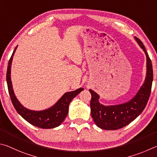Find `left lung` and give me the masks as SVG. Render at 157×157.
<instances>
[{
  "label": "left lung",
  "mask_w": 157,
  "mask_h": 157,
  "mask_svg": "<svg viewBox=\"0 0 157 157\" xmlns=\"http://www.w3.org/2000/svg\"><path fill=\"white\" fill-rule=\"evenodd\" d=\"M134 38L145 52L147 68L145 81L136 95L124 103L104 105L99 102V95L92 90H89L92 94L90 102L92 117L95 124L103 130H115L128 125L141 114L149 99L153 81L152 61L141 40L136 37Z\"/></svg>",
  "instance_id": "1"
}]
</instances>
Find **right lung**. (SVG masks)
Wrapping results in <instances>:
<instances>
[{"label":"right lung","instance_id":"1","mask_svg":"<svg viewBox=\"0 0 157 157\" xmlns=\"http://www.w3.org/2000/svg\"><path fill=\"white\" fill-rule=\"evenodd\" d=\"M17 47H16L8 63L6 76L8 91L13 105L18 113L30 124L43 129L56 128L64 121L66 117L67 116L69 105L71 100L84 89L80 87L74 91L65 93L54 105L43 110L35 111L25 108L16 98L11 81V66H12L13 56Z\"/></svg>","mask_w":157,"mask_h":157}]
</instances>
